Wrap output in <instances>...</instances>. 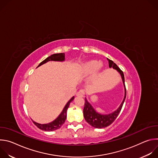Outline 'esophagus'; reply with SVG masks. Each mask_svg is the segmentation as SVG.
I'll use <instances>...</instances> for the list:
<instances>
[{"mask_svg":"<svg viewBox=\"0 0 158 158\" xmlns=\"http://www.w3.org/2000/svg\"><path fill=\"white\" fill-rule=\"evenodd\" d=\"M76 96L77 97H83V94H82V93H81V92H79V93H77V94H76Z\"/></svg>","mask_w":158,"mask_h":158,"instance_id":"esophagus-1","label":"esophagus"}]
</instances>
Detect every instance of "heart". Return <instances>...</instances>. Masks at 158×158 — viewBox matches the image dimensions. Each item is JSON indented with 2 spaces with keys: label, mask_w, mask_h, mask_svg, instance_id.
<instances>
[{
  "label": "heart",
  "mask_w": 158,
  "mask_h": 158,
  "mask_svg": "<svg viewBox=\"0 0 158 158\" xmlns=\"http://www.w3.org/2000/svg\"><path fill=\"white\" fill-rule=\"evenodd\" d=\"M103 64L101 62L96 60H89L81 64L78 68V73L80 76H85L93 73L91 81H94L101 74Z\"/></svg>",
  "instance_id": "b5f03b06"
}]
</instances>
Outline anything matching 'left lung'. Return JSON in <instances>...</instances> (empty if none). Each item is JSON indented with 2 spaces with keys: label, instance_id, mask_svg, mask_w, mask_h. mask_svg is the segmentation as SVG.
Masks as SVG:
<instances>
[{
  "label": "left lung",
  "instance_id": "8db88e82",
  "mask_svg": "<svg viewBox=\"0 0 158 158\" xmlns=\"http://www.w3.org/2000/svg\"><path fill=\"white\" fill-rule=\"evenodd\" d=\"M107 60L109 62V67L110 68L112 67L114 69L116 70L121 75L124 89V96L121 104L118 107V108L114 111L112 112L109 114H101L97 112V110L94 108L91 104L88 101L87 98H85V104L83 110L84 119L89 124L95 128L98 129L106 127L114 122V121L116 119V118L119 114L126 96V90L125 87L124 76L123 72L119 68L118 66L113 61L109 59H107Z\"/></svg>",
  "mask_w": 158,
  "mask_h": 158
}]
</instances>
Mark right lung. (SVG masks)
<instances>
[{
	"label": "right lung",
	"mask_w": 158,
	"mask_h": 158,
	"mask_svg": "<svg viewBox=\"0 0 158 158\" xmlns=\"http://www.w3.org/2000/svg\"><path fill=\"white\" fill-rule=\"evenodd\" d=\"M65 60V54L64 53H58V54H54L49 57H47L46 59L44 60L42 62H40L39 65V67L44 64H46L49 61H57V62H64ZM74 97L73 96L68 102L66 103L64 109H62L60 114L57 116L56 119H55L53 121L47 123V124H40L38 123L35 122L34 121H32L34 124L40 129L45 131H54L59 129L64 123L67 117V109L69 108L70 103L73 101Z\"/></svg>",
	"instance_id": "right-lung-1"
}]
</instances>
